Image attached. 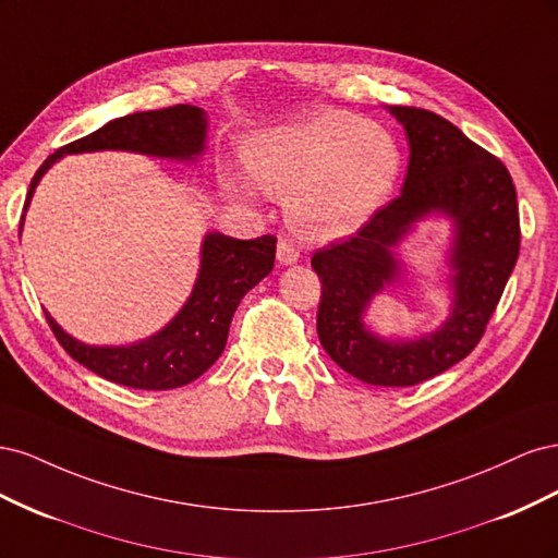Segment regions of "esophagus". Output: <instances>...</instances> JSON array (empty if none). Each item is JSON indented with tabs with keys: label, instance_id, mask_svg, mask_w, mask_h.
<instances>
[{
	"label": "esophagus",
	"instance_id": "34e87169",
	"mask_svg": "<svg viewBox=\"0 0 558 558\" xmlns=\"http://www.w3.org/2000/svg\"><path fill=\"white\" fill-rule=\"evenodd\" d=\"M298 258H300V251L295 244H291V242L277 244V260L281 265H293V263H298Z\"/></svg>",
	"mask_w": 558,
	"mask_h": 558
}]
</instances>
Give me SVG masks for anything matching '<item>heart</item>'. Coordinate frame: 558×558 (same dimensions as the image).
I'll list each match as a JSON object with an SVG mask.
<instances>
[{"instance_id": "b5f03b06", "label": "heart", "mask_w": 558, "mask_h": 558, "mask_svg": "<svg viewBox=\"0 0 558 558\" xmlns=\"http://www.w3.org/2000/svg\"><path fill=\"white\" fill-rule=\"evenodd\" d=\"M242 158L263 191L286 195L291 226L314 240L359 232L391 197L402 162L391 132L340 109L258 132ZM250 180L244 172H221L223 189L242 199L256 195Z\"/></svg>"}]
</instances>
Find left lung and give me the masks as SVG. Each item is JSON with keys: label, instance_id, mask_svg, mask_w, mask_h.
<instances>
[{"label": "left lung", "instance_id": "left-lung-1", "mask_svg": "<svg viewBox=\"0 0 558 558\" xmlns=\"http://www.w3.org/2000/svg\"><path fill=\"white\" fill-rule=\"evenodd\" d=\"M410 144L400 195L342 244L316 251L320 279L318 340L344 373L373 386H414L463 361L482 340L519 256L517 191L505 165L447 118L386 107ZM428 217L452 226L446 250L450 314L430 333L384 338L366 326V307L407 268L395 248Z\"/></svg>", "mask_w": 558, "mask_h": 558}]
</instances>
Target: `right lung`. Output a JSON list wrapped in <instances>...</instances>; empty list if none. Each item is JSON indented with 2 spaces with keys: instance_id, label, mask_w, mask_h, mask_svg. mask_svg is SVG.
<instances>
[{
  "instance_id": "right-lung-1",
  "label": "right lung",
  "mask_w": 558,
  "mask_h": 558,
  "mask_svg": "<svg viewBox=\"0 0 558 558\" xmlns=\"http://www.w3.org/2000/svg\"><path fill=\"white\" fill-rule=\"evenodd\" d=\"M207 113L193 105L130 113L58 148L39 167L29 183L25 211L41 177L64 156L128 150L148 158L197 162L207 148ZM25 226V214L21 232ZM277 240L263 234L256 240H234L223 232H207L199 246V269L183 307L167 324L130 344H86L60 328L46 312L58 342L83 367L113 384L167 391L191 384L221 356L230 320L242 298L275 267Z\"/></svg>"
}]
</instances>
